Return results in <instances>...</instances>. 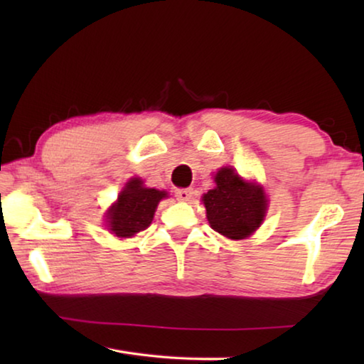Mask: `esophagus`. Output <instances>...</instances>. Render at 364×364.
Instances as JSON below:
<instances>
[{"label": "esophagus", "instance_id": "1", "mask_svg": "<svg viewBox=\"0 0 364 364\" xmlns=\"http://www.w3.org/2000/svg\"><path fill=\"white\" fill-rule=\"evenodd\" d=\"M175 196H176V199H178V200H181V202H188V200L193 199V189H189V188L176 189V191H175Z\"/></svg>", "mask_w": 364, "mask_h": 364}]
</instances>
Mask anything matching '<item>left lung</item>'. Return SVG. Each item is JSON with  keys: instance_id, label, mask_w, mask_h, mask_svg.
<instances>
[{"instance_id": "1", "label": "left lung", "mask_w": 364, "mask_h": 364, "mask_svg": "<svg viewBox=\"0 0 364 364\" xmlns=\"http://www.w3.org/2000/svg\"><path fill=\"white\" fill-rule=\"evenodd\" d=\"M215 186L202 196L212 230L228 239H245L263 223L268 199L260 184L245 181L230 167L215 175Z\"/></svg>"}]
</instances>
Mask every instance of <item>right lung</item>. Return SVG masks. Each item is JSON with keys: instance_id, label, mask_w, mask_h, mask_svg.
Instances as JSON below:
<instances>
[{"instance_id": "right-lung-1", "label": "right lung", "mask_w": 364, "mask_h": 364, "mask_svg": "<svg viewBox=\"0 0 364 364\" xmlns=\"http://www.w3.org/2000/svg\"><path fill=\"white\" fill-rule=\"evenodd\" d=\"M165 191L146 188L141 178H132L120 191L119 199L106 213L107 228L117 237H132L151 225Z\"/></svg>"}]
</instances>
